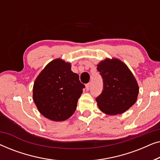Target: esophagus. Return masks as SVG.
I'll return each instance as SVG.
<instances>
[{
  "instance_id": "1",
  "label": "esophagus",
  "mask_w": 160,
  "mask_h": 160,
  "mask_svg": "<svg viewBox=\"0 0 160 160\" xmlns=\"http://www.w3.org/2000/svg\"><path fill=\"white\" fill-rule=\"evenodd\" d=\"M89 87H90V83H88V84H86V90L87 91L89 90Z\"/></svg>"
}]
</instances>
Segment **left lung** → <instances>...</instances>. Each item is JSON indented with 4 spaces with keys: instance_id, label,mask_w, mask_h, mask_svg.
<instances>
[{
    "instance_id": "left-lung-1",
    "label": "left lung",
    "mask_w": 160,
    "mask_h": 160,
    "mask_svg": "<svg viewBox=\"0 0 160 160\" xmlns=\"http://www.w3.org/2000/svg\"><path fill=\"white\" fill-rule=\"evenodd\" d=\"M103 89L95 98L102 112L108 115L122 113L136 102L139 88L128 66L117 59H106L98 65Z\"/></svg>"
}]
</instances>
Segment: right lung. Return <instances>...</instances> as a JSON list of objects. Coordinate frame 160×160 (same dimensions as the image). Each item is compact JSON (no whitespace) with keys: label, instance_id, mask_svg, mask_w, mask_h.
I'll return each instance as SVG.
<instances>
[{"label":"right lung","instance_id":"obj_1","mask_svg":"<svg viewBox=\"0 0 160 160\" xmlns=\"http://www.w3.org/2000/svg\"><path fill=\"white\" fill-rule=\"evenodd\" d=\"M85 87L71 65L60 59L49 62L41 72L33 85V101L43 116L52 121L68 119L77 106Z\"/></svg>","mask_w":160,"mask_h":160}]
</instances>
